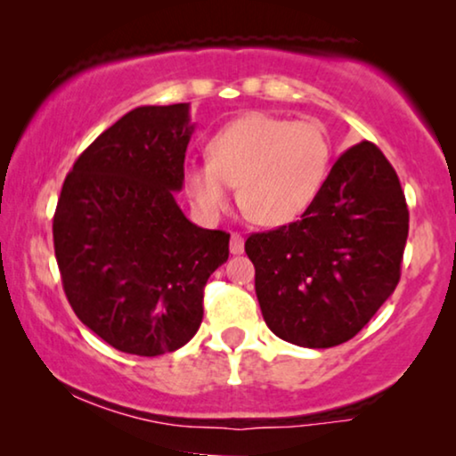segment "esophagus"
Returning <instances> with one entry per match:
<instances>
[{
    "label": "esophagus",
    "instance_id": "esophagus-1",
    "mask_svg": "<svg viewBox=\"0 0 456 456\" xmlns=\"http://www.w3.org/2000/svg\"><path fill=\"white\" fill-rule=\"evenodd\" d=\"M242 251H245V240H242L240 234H232L230 236V253L232 255H240Z\"/></svg>",
    "mask_w": 456,
    "mask_h": 456
}]
</instances>
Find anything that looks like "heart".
Masks as SVG:
<instances>
[{
    "mask_svg": "<svg viewBox=\"0 0 456 456\" xmlns=\"http://www.w3.org/2000/svg\"><path fill=\"white\" fill-rule=\"evenodd\" d=\"M209 161L184 167V189L203 220L228 209L232 186L239 203L261 226L295 222L326 183L332 142L317 120L251 111L211 136Z\"/></svg>",
    "mask_w": 456,
    "mask_h": 456,
    "instance_id": "heart-1",
    "label": "heart"
}]
</instances>
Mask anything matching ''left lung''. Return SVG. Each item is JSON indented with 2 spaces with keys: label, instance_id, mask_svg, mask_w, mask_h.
<instances>
[{
  "label": "left lung",
  "instance_id": "obj_1",
  "mask_svg": "<svg viewBox=\"0 0 456 456\" xmlns=\"http://www.w3.org/2000/svg\"><path fill=\"white\" fill-rule=\"evenodd\" d=\"M407 234L395 167L370 141L346 149L301 220L245 242L267 328L307 348L351 340L395 292Z\"/></svg>",
  "mask_w": 456,
  "mask_h": 456
}]
</instances>
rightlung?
<instances>
[{
    "label": "right lung",
    "instance_id": "add662e5",
    "mask_svg": "<svg viewBox=\"0 0 456 456\" xmlns=\"http://www.w3.org/2000/svg\"><path fill=\"white\" fill-rule=\"evenodd\" d=\"M195 124L189 103L141 105L74 161L53 216V247L74 314L118 351L158 357L203 320V289L230 234L192 224L174 192Z\"/></svg>",
    "mask_w": 456,
    "mask_h": 456
}]
</instances>
